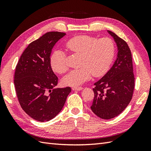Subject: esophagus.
Listing matches in <instances>:
<instances>
[{
    "instance_id": "obj_1",
    "label": "esophagus",
    "mask_w": 151,
    "mask_h": 151,
    "mask_svg": "<svg viewBox=\"0 0 151 151\" xmlns=\"http://www.w3.org/2000/svg\"><path fill=\"white\" fill-rule=\"evenodd\" d=\"M83 88L82 87H73L72 89L73 91H81Z\"/></svg>"
}]
</instances>
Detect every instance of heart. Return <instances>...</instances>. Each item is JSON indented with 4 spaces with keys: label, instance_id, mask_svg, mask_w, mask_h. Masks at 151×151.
Returning a JSON list of instances; mask_svg holds the SVG:
<instances>
[{
    "label": "heart",
    "instance_id": "obj_1",
    "mask_svg": "<svg viewBox=\"0 0 151 151\" xmlns=\"http://www.w3.org/2000/svg\"><path fill=\"white\" fill-rule=\"evenodd\" d=\"M65 47L71 53L81 55V68L70 71L62 79L65 86H77L91 79L93 76H104L110 67L115 54L113 41L108 38L98 39L88 35H79L68 40ZM52 69L58 74L68 70L66 55L60 50L54 51L50 57Z\"/></svg>",
    "mask_w": 151,
    "mask_h": 151
}]
</instances>
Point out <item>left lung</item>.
<instances>
[{
	"label": "left lung",
	"instance_id": "left-lung-1",
	"mask_svg": "<svg viewBox=\"0 0 151 151\" xmlns=\"http://www.w3.org/2000/svg\"><path fill=\"white\" fill-rule=\"evenodd\" d=\"M116 44L118 53L111 68L94 84V98L91 110L102 119L118 116L130 102L134 90L135 78L130 50L124 40L107 31Z\"/></svg>",
	"mask_w": 151,
	"mask_h": 151
}]
</instances>
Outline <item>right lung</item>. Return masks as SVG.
Listing matches in <instances>:
<instances>
[{
	"mask_svg": "<svg viewBox=\"0 0 151 151\" xmlns=\"http://www.w3.org/2000/svg\"><path fill=\"white\" fill-rule=\"evenodd\" d=\"M66 34L48 32L31 42L21 55L14 74L15 89L22 109L33 119L48 122L60 112L70 87L55 88L58 77L50 65L52 50Z\"/></svg>",
	"mask_w": 151,
	"mask_h": 151,
	"instance_id": "1",
	"label": "right lung"
}]
</instances>
